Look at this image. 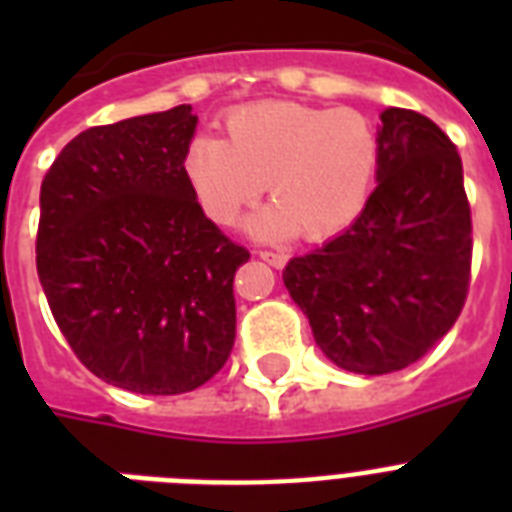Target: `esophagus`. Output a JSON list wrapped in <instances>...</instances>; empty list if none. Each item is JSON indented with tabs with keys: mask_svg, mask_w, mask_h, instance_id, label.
<instances>
[{
	"mask_svg": "<svg viewBox=\"0 0 512 512\" xmlns=\"http://www.w3.org/2000/svg\"><path fill=\"white\" fill-rule=\"evenodd\" d=\"M257 255L263 257L265 263H271L273 268H284V265H287V260H289V257L284 255V252H271V249H260Z\"/></svg>",
	"mask_w": 512,
	"mask_h": 512,
	"instance_id": "obj_1",
	"label": "esophagus"
}]
</instances>
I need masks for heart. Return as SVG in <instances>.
Returning a JSON list of instances; mask_svg holds the SVG:
<instances>
[{"label":"heart","instance_id":"b5f03b06","mask_svg":"<svg viewBox=\"0 0 512 512\" xmlns=\"http://www.w3.org/2000/svg\"><path fill=\"white\" fill-rule=\"evenodd\" d=\"M228 140L199 135L183 156V177L215 225H233L268 191V207L249 217L260 239L303 231L324 239L361 215L380 172V132L356 108L263 100L225 119Z\"/></svg>","mask_w":512,"mask_h":512}]
</instances>
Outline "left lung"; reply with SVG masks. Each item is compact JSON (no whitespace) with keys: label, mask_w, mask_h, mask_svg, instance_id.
Segmentation results:
<instances>
[{"label":"left lung","mask_w":512,"mask_h":512,"mask_svg":"<svg viewBox=\"0 0 512 512\" xmlns=\"http://www.w3.org/2000/svg\"><path fill=\"white\" fill-rule=\"evenodd\" d=\"M380 172L361 215L292 257L284 287L340 369L388 374L454 327L470 281V204L444 130L406 108L380 114Z\"/></svg>","instance_id":"8db88e82"}]
</instances>
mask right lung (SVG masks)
Here are the masks:
<instances>
[{
    "label": "right lung",
    "mask_w": 512,
    "mask_h": 512,
    "mask_svg": "<svg viewBox=\"0 0 512 512\" xmlns=\"http://www.w3.org/2000/svg\"><path fill=\"white\" fill-rule=\"evenodd\" d=\"M191 106L76 135L42 180L36 271L76 358L146 396L215 377L236 337L233 273L249 252L183 177Z\"/></svg>",
    "instance_id": "right-lung-1"
}]
</instances>
